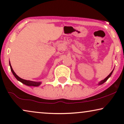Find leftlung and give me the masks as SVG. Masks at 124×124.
I'll return each instance as SVG.
<instances>
[{
  "label": "left lung",
  "instance_id": "8db88e82",
  "mask_svg": "<svg viewBox=\"0 0 124 124\" xmlns=\"http://www.w3.org/2000/svg\"><path fill=\"white\" fill-rule=\"evenodd\" d=\"M113 70L112 71V72L110 73V74H109V75H108L107 77L106 78H104V79H103V80H101V81H100V82L98 83V85H102L103 84H104V83L106 82V81H107V79L111 77V76L112 75V73H113Z\"/></svg>",
  "mask_w": 124,
  "mask_h": 124
}]
</instances>
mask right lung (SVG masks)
<instances>
[{"mask_svg":"<svg viewBox=\"0 0 124 124\" xmlns=\"http://www.w3.org/2000/svg\"><path fill=\"white\" fill-rule=\"evenodd\" d=\"M9 66H10V68H11V70L12 71V72L13 76H15V78H16L17 79L18 81H19L20 82L23 83V84L25 85H27L29 86H35V87H37V86H39L40 84H42L41 82H35V81L26 80V79H23L21 78L18 77V76L17 75L16 73H15V72H14V71H13L12 68V66L11 65V63H10V62H9Z\"/></svg>","mask_w":124,"mask_h":124,"instance_id":"right-lung-1","label":"right lung"}]
</instances>
